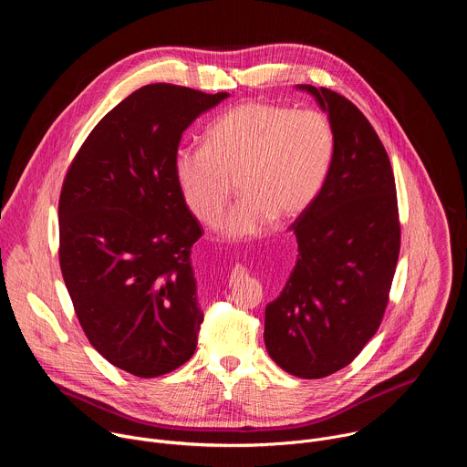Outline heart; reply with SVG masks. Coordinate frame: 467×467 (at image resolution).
Returning <instances> with one entry per match:
<instances>
[{
	"label": "heart",
	"mask_w": 467,
	"mask_h": 467,
	"mask_svg": "<svg viewBox=\"0 0 467 467\" xmlns=\"http://www.w3.org/2000/svg\"><path fill=\"white\" fill-rule=\"evenodd\" d=\"M205 142L207 148L175 153V181L190 213L209 229L223 225L236 181L244 197L227 220V233L236 238L303 216L337 155L335 129L325 114L279 103L233 107L209 127Z\"/></svg>",
	"instance_id": "1"
}]
</instances>
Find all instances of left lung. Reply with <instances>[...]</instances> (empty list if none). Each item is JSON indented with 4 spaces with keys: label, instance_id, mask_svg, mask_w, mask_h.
Returning a JSON list of instances; mask_svg holds the SVG:
<instances>
[{
    "label": "left lung",
    "instance_id": "obj_1",
    "mask_svg": "<svg viewBox=\"0 0 467 467\" xmlns=\"http://www.w3.org/2000/svg\"><path fill=\"white\" fill-rule=\"evenodd\" d=\"M299 88L328 112L337 155L316 202L292 223L299 254L265 306L264 342L290 375L321 379L349 366L380 327L401 223L391 164L368 118L338 92Z\"/></svg>",
    "mask_w": 467,
    "mask_h": 467
}]
</instances>
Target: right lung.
<instances>
[{"label":"right lung","instance_id":"add662e5","mask_svg":"<svg viewBox=\"0 0 467 467\" xmlns=\"http://www.w3.org/2000/svg\"><path fill=\"white\" fill-rule=\"evenodd\" d=\"M229 94L155 83L125 98L66 171L58 197V262L94 349L142 379L182 366L203 312L190 262L203 229L179 192L182 130Z\"/></svg>","mask_w":467,"mask_h":467}]
</instances>
